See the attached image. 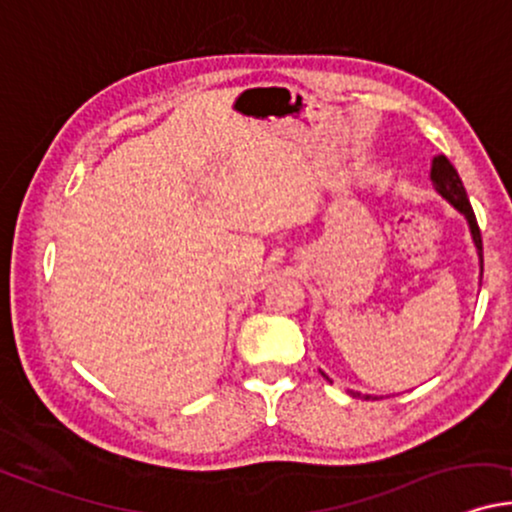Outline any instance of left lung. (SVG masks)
Instances as JSON below:
<instances>
[{
    "label": "left lung",
    "mask_w": 512,
    "mask_h": 512,
    "mask_svg": "<svg viewBox=\"0 0 512 512\" xmlns=\"http://www.w3.org/2000/svg\"><path fill=\"white\" fill-rule=\"evenodd\" d=\"M430 180L434 189H437L439 197H444L449 204L456 208L458 213H463L465 220H468L470 225V235H472V242H475V249H477V256H479V275H482L484 270V258H482V235H479V225H477V218H475V211H472L470 206V199H468V192H465L463 187V180H460L458 170L453 168V163L446 159L444 154L434 156L432 159V170H430ZM323 377H327L323 372ZM330 380V377H327ZM353 396H361V391H349ZM365 399H370L368 394H365Z\"/></svg>",
    "instance_id": "left-lung-1"
}]
</instances>
